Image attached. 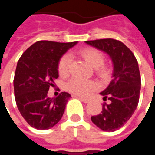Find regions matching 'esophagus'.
<instances>
[{"mask_svg": "<svg viewBox=\"0 0 155 155\" xmlns=\"http://www.w3.org/2000/svg\"><path fill=\"white\" fill-rule=\"evenodd\" d=\"M79 99H80L81 101H83L84 103H89V102L91 101L90 100H89V99H85V98L81 97V96H79Z\"/></svg>", "mask_w": 155, "mask_h": 155, "instance_id": "1", "label": "esophagus"}]
</instances>
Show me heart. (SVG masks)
Returning <instances> with one entry per match:
<instances>
[{"instance_id": "heart-1", "label": "heart", "mask_w": 155, "mask_h": 155, "mask_svg": "<svg viewBox=\"0 0 155 155\" xmlns=\"http://www.w3.org/2000/svg\"><path fill=\"white\" fill-rule=\"evenodd\" d=\"M79 54L94 68L95 72L101 77L107 78L110 74V68L103 64L104 57L103 53L94 48H84L79 51ZM71 64V56L69 54H64L58 63V72L61 76L65 77L70 73ZM66 89L72 94L87 96L97 89V84L91 80H84L81 78L74 77L68 81Z\"/></svg>"}]
</instances>
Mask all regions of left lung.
I'll list each match as a JSON object with an SVG mask.
<instances>
[{
    "mask_svg": "<svg viewBox=\"0 0 155 155\" xmlns=\"http://www.w3.org/2000/svg\"><path fill=\"white\" fill-rule=\"evenodd\" d=\"M85 43L110 55L114 65L113 80L101 93L104 100L101 114L91 116L92 122L104 131H115L123 126L136 110L141 88L139 64L133 52L121 41L101 39Z\"/></svg>",
    "mask_w": 155,
    "mask_h": 155,
    "instance_id": "obj_1",
    "label": "left lung"
}]
</instances>
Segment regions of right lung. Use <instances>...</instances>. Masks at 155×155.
Instances as JSON below:
<instances>
[{
    "label": "right lung",
    "instance_id": "1",
    "mask_svg": "<svg viewBox=\"0 0 155 155\" xmlns=\"http://www.w3.org/2000/svg\"><path fill=\"white\" fill-rule=\"evenodd\" d=\"M76 44L77 41H39L19 59L14 77L15 102L20 113L33 128L51 129L63 116L71 94L61 92L57 97L49 98L47 93L59 77L60 59Z\"/></svg>",
    "mask_w": 155,
    "mask_h": 155
}]
</instances>
